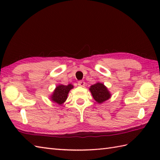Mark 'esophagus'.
<instances>
[{"mask_svg":"<svg viewBox=\"0 0 160 160\" xmlns=\"http://www.w3.org/2000/svg\"><path fill=\"white\" fill-rule=\"evenodd\" d=\"M78 85L80 86V87H83L85 86V82H84L83 80H80V81H78Z\"/></svg>","mask_w":160,"mask_h":160,"instance_id":"obj_1","label":"esophagus"}]
</instances>
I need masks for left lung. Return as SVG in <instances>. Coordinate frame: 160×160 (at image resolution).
<instances>
[{
    "instance_id": "obj_1",
    "label": "left lung",
    "mask_w": 160,
    "mask_h": 160,
    "mask_svg": "<svg viewBox=\"0 0 160 160\" xmlns=\"http://www.w3.org/2000/svg\"><path fill=\"white\" fill-rule=\"evenodd\" d=\"M91 94L94 100L98 103H102L104 101L110 98L111 94L103 84L98 82L90 87Z\"/></svg>"
}]
</instances>
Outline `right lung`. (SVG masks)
<instances>
[{"label":"right lung","instance_id":"1","mask_svg":"<svg viewBox=\"0 0 160 160\" xmlns=\"http://www.w3.org/2000/svg\"><path fill=\"white\" fill-rule=\"evenodd\" d=\"M73 87V85L71 84H68L67 86L62 85V84L58 85L56 88L52 95V100L58 104H62L67 100L68 93Z\"/></svg>","mask_w":160,"mask_h":160}]
</instances>
